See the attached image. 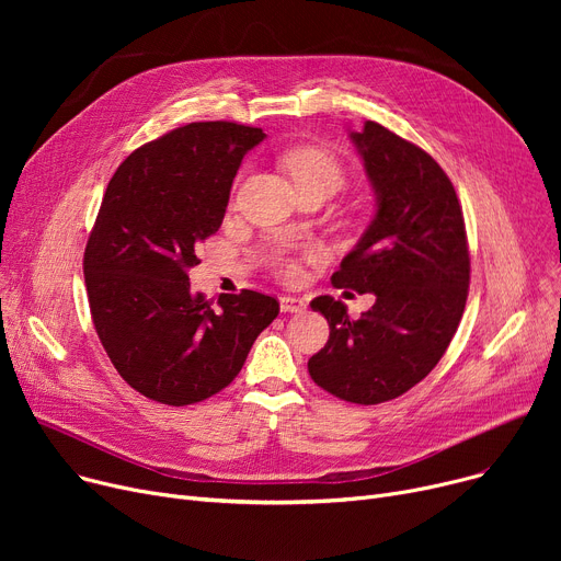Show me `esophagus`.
<instances>
[{
  "label": "esophagus",
  "instance_id": "obj_1",
  "mask_svg": "<svg viewBox=\"0 0 561 561\" xmlns=\"http://www.w3.org/2000/svg\"><path fill=\"white\" fill-rule=\"evenodd\" d=\"M279 307H282L284 313H302L307 309V302L302 298L284 296V298H279Z\"/></svg>",
  "mask_w": 561,
  "mask_h": 561
}]
</instances>
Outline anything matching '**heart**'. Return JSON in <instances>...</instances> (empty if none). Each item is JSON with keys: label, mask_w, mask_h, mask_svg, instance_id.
Masks as SVG:
<instances>
[{"label": "heart", "mask_w": 561, "mask_h": 561, "mask_svg": "<svg viewBox=\"0 0 561 561\" xmlns=\"http://www.w3.org/2000/svg\"><path fill=\"white\" fill-rule=\"evenodd\" d=\"M284 168L290 174V180L298 184L300 193L313 191V188H330L332 193L343 184V165L339 159L320 147H298V150H290L284 157ZM273 263L282 277L290 279L298 275V263L293 261L288 254L277 250L273 254Z\"/></svg>", "instance_id": "1"}]
</instances>
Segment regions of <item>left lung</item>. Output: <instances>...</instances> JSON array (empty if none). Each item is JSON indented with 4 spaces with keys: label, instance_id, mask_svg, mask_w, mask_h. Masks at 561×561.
<instances>
[{
    "label": "left lung",
    "instance_id": "8db88e82",
    "mask_svg": "<svg viewBox=\"0 0 561 561\" xmlns=\"http://www.w3.org/2000/svg\"><path fill=\"white\" fill-rule=\"evenodd\" d=\"M350 138L375 188L377 214L332 284L375 293L377 300L359 320L341 300H311L330 322V339L309 359V375L345 402L379 404L416 387L444 357L466 307L470 254L444 168L373 121Z\"/></svg>",
    "mask_w": 561,
    "mask_h": 561
}]
</instances>
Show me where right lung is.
I'll return each mask as SVG.
<instances>
[{
    "label": "right lung",
    "instance_id": "1",
    "mask_svg": "<svg viewBox=\"0 0 561 561\" xmlns=\"http://www.w3.org/2000/svg\"><path fill=\"white\" fill-rule=\"evenodd\" d=\"M263 136L227 121L176 127L134 150L106 186L83 252L88 305L115 370L154 402L184 407L229 387L279 313L263 293H222L214 305L188 282Z\"/></svg>",
    "mask_w": 561,
    "mask_h": 561
}]
</instances>
